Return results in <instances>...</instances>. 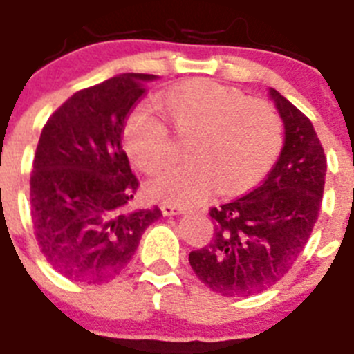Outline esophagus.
I'll return each mask as SVG.
<instances>
[{"instance_id": "esophagus-1", "label": "esophagus", "mask_w": 354, "mask_h": 354, "mask_svg": "<svg viewBox=\"0 0 354 354\" xmlns=\"http://www.w3.org/2000/svg\"><path fill=\"white\" fill-rule=\"evenodd\" d=\"M161 212L165 216H177V214H183V209L179 205L175 204H162L161 205Z\"/></svg>"}]
</instances>
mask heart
Instances as JSON below:
<instances>
[{"label": "heart", "instance_id": "obj_1", "mask_svg": "<svg viewBox=\"0 0 354 354\" xmlns=\"http://www.w3.org/2000/svg\"><path fill=\"white\" fill-rule=\"evenodd\" d=\"M171 129L187 142V165L149 183L159 200L193 204L216 187L236 195L270 174L282 149V122L271 104L211 80H189L158 99ZM127 158L143 174H158L174 159L167 126L149 111H136L124 126Z\"/></svg>", "mask_w": 354, "mask_h": 354}]
</instances>
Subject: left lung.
Here are the masks:
<instances>
[{"mask_svg": "<svg viewBox=\"0 0 354 354\" xmlns=\"http://www.w3.org/2000/svg\"><path fill=\"white\" fill-rule=\"evenodd\" d=\"M283 122V147L264 183L248 195L212 207V239L189 253L202 283L227 298L270 289L290 270L321 209L326 158L312 122L270 88Z\"/></svg>", "mask_w": 354, "mask_h": 354, "instance_id": "obj_1", "label": "left lung"}]
</instances>
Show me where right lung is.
I'll list each match as a JSON object with an SVG mask.
<instances>
[{"label": "right lung", "instance_id": "1", "mask_svg": "<svg viewBox=\"0 0 354 354\" xmlns=\"http://www.w3.org/2000/svg\"><path fill=\"white\" fill-rule=\"evenodd\" d=\"M152 74H118L76 92L46 122L30 180L42 253L64 277L106 283L126 270L161 211L131 209L138 179L122 149L127 115Z\"/></svg>", "mask_w": 354, "mask_h": 354}]
</instances>
